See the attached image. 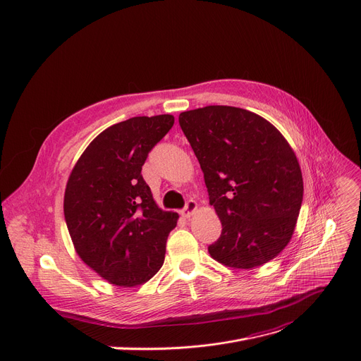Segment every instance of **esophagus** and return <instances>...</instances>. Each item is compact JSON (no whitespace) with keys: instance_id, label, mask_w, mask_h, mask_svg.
<instances>
[{"instance_id":"esophagus-1","label":"esophagus","mask_w":361,"mask_h":361,"mask_svg":"<svg viewBox=\"0 0 361 361\" xmlns=\"http://www.w3.org/2000/svg\"><path fill=\"white\" fill-rule=\"evenodd\" d=\"M196 211H197V203H196L195 200H188V202L185 203V207L181 211V215H183L184 218H190V216L195 215Z\"/></svg>"}]
</instances>
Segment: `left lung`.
<instances>
[{
  "label": "left lung",
  "instance_id": "left-lung-1",
  "mask_svg": "<svg viewBox=\"0 0 361 361\" xmlns=\"http://www.w3.org/2000/svg\"><path fill=\"white\" fill-rule=\"evenodd\" d=\"M178 121L222 224L207 249L211 257L249 271L275 259L291 241L305 192L287 139L268 120L235 106L184 111Z\"/></svg>",
  "mask_w": 361,
  "mask_h": 361
}]
</instances>
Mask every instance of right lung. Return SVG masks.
Wrapping results in <instances>:
<instances>
[{
  "instance_id": "1",
  "label": "right lung",
  "mask_w": 361,
  "mask_h": 361,
  "mask_svg": "<svg viewBox=\"0 0 361 361\" xmlns=\"http://www.w3.org/2000/svg\"><path fill=\"white\" fill-rule=\"evenodd\" d=\"M173 124L171 114L114 124L89 143L68 176L64 216L74 250L112 286H142L164 264L178 214L161 209L140 173Z\"/></svg>"
}]
</instances>
